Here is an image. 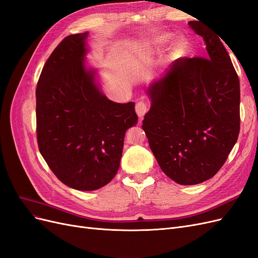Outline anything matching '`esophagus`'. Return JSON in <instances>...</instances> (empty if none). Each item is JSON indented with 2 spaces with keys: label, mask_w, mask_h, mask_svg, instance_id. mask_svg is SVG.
<instances>
[{
  "label": "esophagus",
  "mask_w": 258,
  "mask_h": 258,
  "mask_svg": "<svg viewBox=\"0 0 258 258\" xmlns=\"http://www.w3.org/2000/svg\"><path fill=\"white\" fill-rule=\"evenodd\" d=\"M136 112L139 117H143L147 112V104L143 101H140L136 104Z\"/></svg>",
  "instance_id": "34e87169"
}]
</instances>
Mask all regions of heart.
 Masks as SVG:
<instances>
[{
    "mask_svg": "<svg viewBox=\"0 0 258 258\" xmlns=\"http://www.w3.org/2000/svg\"><path fill=\"white\" fill-rule=\"evenodd\" d=\"M166 42H168V36H160L158 40L156 41L155 45L156 46H161V45L165 44ZM183 51H184L183 46L181 44H178L176 47L172 50V53H171V56H172V58H178V57L182 56Z\"/></svg>",
    "mask_w": 258,
    "mask_h": 258,
    "instance_id": "b5f03b06",
    "label": "heart"
}]
</instances>
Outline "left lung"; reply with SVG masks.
Returning a JSON list of instances; mask_svg holds the SVG:
<instances>
[{
	"label": "left lung",
	"instance_id": "left-lung-1",
	"mask_svg": "<svg viewBox=\"0 0 258 258\" xmlns=\"http://www.w3.org/2000/svg\"><path fill=\"white\" fill-rule=\"evenodd\" d=\"M188 25L206 42V57L174 61L148 88L152 106L142 121L162 172L181 185L213 177L240 131V84L229 54L198 21Z\"/></svg>",
	"mask_w": 258,
	"mask_h": 258
}]
</instances>
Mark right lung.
<instances>
[{
	"label": "right lung",
	"instance_id": "add662e5",
	"mask_svg": "<svg viewBox=\"0 0 258 258\" xmlns=\"http://www.w3.org/2000/svg\"><path fill=\"white\" fill-rule=\"evenodd\" d=\"M87 32L60 42L36 87V139L60 181L77 190L110 183L119 168L126 130L138 123L135 103H115L101 93L84 67Z\"/></svg>",
	"mask_w": 258,
	"mask_h": 258
}]
</instances>
